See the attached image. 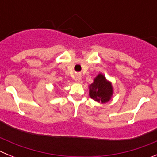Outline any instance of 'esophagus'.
I'll return each instance as SVG.
<instances>
[{"instance_id": "esophagus-1", "label": "esophagus", "mask_w": 157, "mask_h": 157, "mask_svg": "<svg viewBox=\"0 0 157 157\" xmlns=\"http://www.w3.org/2000/svg\"><path fill=\"white\" fill-rule=\"evenodd\" d=\"M76 81L78 82L81 81V76H80V75H76Z\"/></svg>"}]
</instances>
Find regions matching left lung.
I'll list each match as a JSON object with an SVG mask.
<instances>
[{
	"label": "left lung",
	"mask_w": 157,
	"mask_h": 157,
	"mask_svg": "<svg viewBox=\"0 0 157 157\" xmlns=\"http://www.w3.org/2000/svg\"><path fill=\"white\" fill-rule=\"evenodd\" d=\"M113 86L105 75L99 73L94 78V82L89 86V95L97 102L107 103L113 96Z\"/></svg>",
	"instance_id": "1"
}]
</instances>
